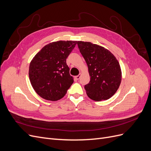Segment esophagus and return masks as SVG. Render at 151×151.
Masks as SVG:
<instances>
[{
    "label": "esophagus",
    "instance_id": "esophagus-1",
    "mask_svg": "<svg viewBox=\"0 0 151 151\" xmlns=\"http://www.w3.org/2000/svg\"><path fill=\"white\" fill-rule=\"evenodd\" d=\"M81 76V74H79L78 76H77L75 77V79H76V80H79V79H80Z\"/></svg>",
    "mask_w": 151,
    "mask_h": 151
}]
</instances>
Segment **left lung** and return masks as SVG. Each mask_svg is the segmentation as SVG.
<instances>
[{
	"label": "left lung",
	"instance_id": "obj_1",
	"mask_svg": "<svg viewBox=\"0 0 151 151\" xmlns=\"http://www.w3.org/2000/svg\"><path fill=\"white\" fill-rule=\"evenodd\" d=\"M90 76L84 86L88 97L94 101L106 100L115 94L120 85L122 71L116 57L105 48L91 42H77Z\"/></svg>",
	"mask_w": 151,
	"mask_h": 151
}]
</instances>
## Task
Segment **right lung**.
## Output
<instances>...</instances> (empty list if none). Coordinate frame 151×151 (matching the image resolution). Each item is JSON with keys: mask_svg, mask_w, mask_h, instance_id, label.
<instances>
[{"mask_svg": "<svg viewBox=\"0 0 151 151\" xmlns=\"http://www.w3.org/2000/svg\"><path fill=\"white\" fill-rule=\"evenodd\" d=\"M76 41H58L45 45L31 60L29 77L34 90L50 101L62 98L74 83L66 59Z\"/></svg>", "mask_w": 151, "mask_h": 151, "instance_id": "right-lung-1", "label": "right lung"}]
</instances>
